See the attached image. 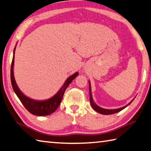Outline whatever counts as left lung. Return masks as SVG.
<instances>
[{"mask_svg":"<svg viewBox=\"0 0 151 151\" xmlns=\"http://www.w3.org/2000/svg\"><path fill=\"white\" fill-rule=\"evenodd\" d=\"M89 92H90V104H91V106H92V107L93 108V109H94L95 111H98V113H100L101 114H104V115H109V114H113L117 113V112L122 111V109L125 108L127 106L129 105V104L131 103V102H132V101H132H131V102L129 104H127V106H125L124 107H123V108H119V109H103L102 108H100V107H99L98 106H97L96 104L94 102V101H93L92 96V94H91V88H90V82H89Z\"/></svg>","mask_w":151,"mask_h":151,"instance_id":"left-lung-1","label":"left lung"}]
</instances>
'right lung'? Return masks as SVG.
Here are the masks:
<instances>
[{"label": "right lung", "mask_w": 151, "mask_h": 151, "mask_svg": "<svg viewBox=\"0 0 151 151\" xmlns=\"http://www.w3.org/2000/svg\"><path fill=\"white\" fill-rule=\"evenodd\" d=\"M15 48L14 49V55L11 64V69H10V79L11 83L13 88V90L16 94L17 95L20 102L22 103L25 108L28 110L29 113L35 115V116H47V115L51 114L56 110L58 108L59 106L61 104L63 96L65 90L67 89L68 85L70 84L71 82L75 79L76 76H78V73L76 72L72 76L68 77L67 81H65L63 86L61 87L59 91L53 97L47 100L44 101H36L26 97L25 95H24L22 92L19 90L18 87L16 85L13 73V67H14V53H15Z\"/></svg>", "instance_id": "add662e5"}]
</instances>
